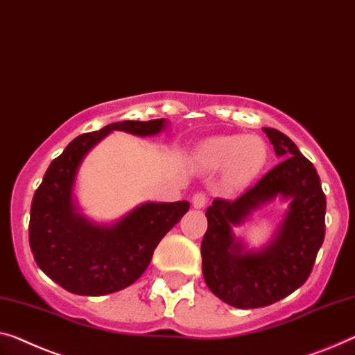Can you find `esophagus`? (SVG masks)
Segmentation results:
<instances>
[{
  "label": "esophagus",
  "instance_id": "1",
  "mask_svg": "<svg viewBox=\"0 0 355 355\" xmlns=\"http://www.w3.org/2000/svg\"><path fill=\"white\" fill-rule=\"evenodd\" d=\"M207 204V194L202 191H198L193 196V207L194 209H202Z\"/></svg>",
  "mask_w": 355,
  "mask_h": 355
}]
</instances>
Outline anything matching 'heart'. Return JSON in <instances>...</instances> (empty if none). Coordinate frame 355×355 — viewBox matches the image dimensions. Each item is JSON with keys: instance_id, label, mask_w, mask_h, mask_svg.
<instances>
[{"instance_id": "1", "label": "heart", "mask_w": 355, "mask_h": 355, "mask_svg": "<svg viewBox=\"0 0 355 355\" xmlns=\"http://www.w3.org/2000/svg\"><path fill=\"white\" fill-rule=\"evenodd\" d=\"M268 148L257 135H223L204 141L199 161L207 171L225 168L230 187H242L255 178L266 164Z\"/></svg>"}]
</instances>
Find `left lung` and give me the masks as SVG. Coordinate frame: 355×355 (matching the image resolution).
<instances>
[{
	"instance_id": "obj_1",
	"label": "left lung",
	"mask_w": 355,
	"mask_h": 355,
	"mask_svg": "<svg viewBox=\"0 0 355 355\" xmlns=\"http://www.w3.org/2000/svg\"><path fill=\"white\" fill-rule=\"evenodd\" d=\"M263 130L282 161L239 198L211 202L200 244L205 284L239 309L269 306L300 288L325 237L327 202L313 162L282 132ZM277 195L289 200V209L277 234L261 251H245L232 228Z\"/></svg>"
}]
</instances>
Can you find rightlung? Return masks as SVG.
I'll return each instance as SVG.
<instances>
[{
  "label": "right lung",
  "mask_w": 355,
  "mask_h": 355,
  "mask_svg": "<svg viewBox=\"0 0 355 355\" xmlns=\"http://www.w3.org/2000/svg\"><path fill=\"white\" fill-rule=\"evenodd\" d=\"M166 119L121 121L76 137L51 162L30 210L28 239L41 271L68 292L100 296L134 284L164 236L189 209L188 200L145 202L114 225H95L78 211L73 187L84 156L110 132L156 135Z\"/></svg>",
  "instance_id": "right-lung-1"
}]
</instances>
